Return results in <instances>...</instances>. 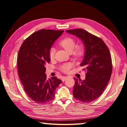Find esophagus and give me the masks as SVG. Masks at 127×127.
<instances>
[{
    "instance_id": "esophagus-1",
    "label": "esophagus",
    "mask_w": 127,
    "mask_h": 127,
    "mask_svg": "<svg viewBox=\"0 0 127 127\" xmlns=\"http://www.w3.org/2000/svg\"><path fill=\"white\" fill-rule=\"evenodd\" d=\"M67 78H68V77H64L62 78V82H65V81Z\"/></svg>"
}]
</instances>
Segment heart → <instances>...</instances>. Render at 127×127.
Here are the masks:
<instances>
[{
  "label": "heart",
  "mask_w": 127,
  "mask_h": 127,
  "mask_svg": "<svg viewBox=\"0 0 127 127\" xmlns=\"http://www.w3.org/2000/svg\"><path fill=\"white\" fill-rule=\"evenodd\" d=\"M76 42L74 39L71 37H66L62 39L60 42L59 45L63 47L67 53H71L73 51V54L77 58H80L85 54V47L83 45L80 44L76 45ZM55 49L54 47L50 48L49 52V56L51 60L55 57ZM72 67V64L70 63H66L62 65L60 69L63 72L67 73Z\"/></svg>",
  "instance_id": "heart-1"
}]
</instances>
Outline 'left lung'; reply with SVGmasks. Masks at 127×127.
Instances as JSON below:
<instances>
[{"label": "left lung", "instance_id": "left-lung-1", "mask_svg": "<svg viewBox=\"0 0 127 127\" xmlns=\"http://www.w3.org/2000/svg\"><path fill=\"white\" fill-rule=\"evenodd\" d=\"M82 40L85 47L84 60L80 64L85 70V79L74 78L73 95L83 102H91L102 95L110 80L112 72V58L105 42L83 29L66 31Z\"/></svg>", "mask_w": 127, "mask_h": 127}]
</instances>
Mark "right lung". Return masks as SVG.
Instances as JSON below:
<instances>
[{
  "instance_id": "add662e5",
  "label": "right lung",
  "mask_w": 127,
  "mask_h": 127,
  "mask_svg": "<svg viewBox=\"0 0 127 127\" xmlns=\"http://www.w3.org/2000/svg\"><path fill=\"white\" fill-rule=\"evenodd\" d=\"M64 31L41 30L22 43L17 65L19 78L28 96L38 103L53 100L55 90L62 83L56 77L47 78L45 65L50 62L49 52L54 42Z\"/></svg>"
}]
</instances>
